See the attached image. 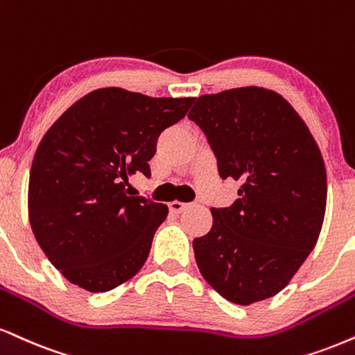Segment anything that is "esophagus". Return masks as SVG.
Instances as JSON below:
<instances>
[{
    "instance_id": "34e87169",
    "label": "esophagus",
    "mask_w": 355,
    "mask_h": 355,
    "mask_svg": "<svg viewBox=\"0 0 355 355\" xmlns=\"http://www.w3.org/2000/svg\"><path fill=\"white\" fill-rule=\"evenodd\" d=\"M189 207H190L189 203L177 202V200H175V202H170V203H168V208H170V210H172L173 213H182L183 210H185V208H189Z\"/></svg>"
}]
</instances>
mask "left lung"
<instances>
[{
  "label": "left lung",
  "instance_id": "left-lung-1",
  "mask_svg": "<svg viewBox=\"0 0 355 355\" xmlns=\"http://www.w3.org/2000/svg\"><path fill=\"white\" fill-rule=\"evenodd\" d=\"M189 119L207 135L220 177L241 183L240 198L211 208V230L193 240L198 270L234 304L268 300L318 243L327 198L321 150L293 105L256 85L205 94Z\"/></svg>",
  "mask_w": 355,
  "mask_h": 355
}]
</instances>
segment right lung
I'll list each match as a JSON object with an SVG mask.
<instances>
[{"instance_id":"obj_1","label":"right lung","mask_w":355,"mask_h":355,"mask_svg":"<svg viewBox=\"0 0 355 355\" xmlns=\"http://www.w3.org/2000/svg\"><path fill=\"white\" fill-rule=\"evenodd\" d=\"M195 97H148L121 87L89 92L42 137L29 173V223L55 270L89 293L134 277L168 215L130 196L129 177H150L159 135Z\"/></svg>"}]
</instances>
